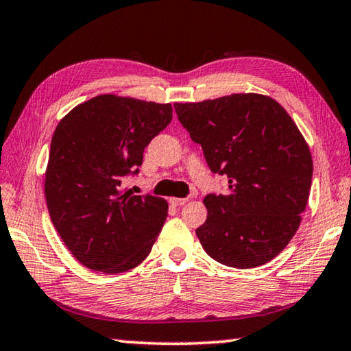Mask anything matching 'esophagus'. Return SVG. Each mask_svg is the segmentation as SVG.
<instances>
[{
    "label": "esophagus",
    "mask_w": 351,
    "mask_h": 351,
    "mask_svg": "<svg viewBox=\"0 0 351 351\" xmlns=\"http://www.w3.org/2000/svg\"><path fill=\"white\" fill-rule=\"evenodd\" d=\"M169 202L172 206H184L188 202V197H171Z\"/></svg>",
    "instance_id": "1"
}]
</instances>
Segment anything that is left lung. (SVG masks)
Instances as JSON below:
<instances>
[{"instance_id":"8db88e82","label":"left lung","mask_w":351,"mask_h":351,"mask_svg":"<svg viewBox=\"0 0 351 351\" xmlns=\"http://www.w3.org/2000/svg\"><path fill=\"white\" fill-rule=\"evenodd\" d=\"M174 108L210 171L228 177L226 195L204 197L207 220L196 230L202 248L230 267L274 260L296 234L312 185V155L296 123L258 93Z\"/></svg>"}]
</instances>
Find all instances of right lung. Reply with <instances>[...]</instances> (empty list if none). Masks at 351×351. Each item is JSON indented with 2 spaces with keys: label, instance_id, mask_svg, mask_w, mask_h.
Masks as SVG:
<instances>
[{
  "label": "right lung",
  "instance_id": "right-lung-1",
  "mask_svg": "<svg viewBox=\"0 0 351 351\" xmlns=\"http://www.w3.org/2000/svg\"><path fill=\"white\" fill-rule=\"evenodd\" d=\"M172 120V106L99 95L60 121L45 169L55 230L75 260L104 274L126 272L149 256L167 217L158 196L123 190L144 149Z\"/></svg>",
  "mask_w": 351,
  "mask_h": 351
}]
</instances>
